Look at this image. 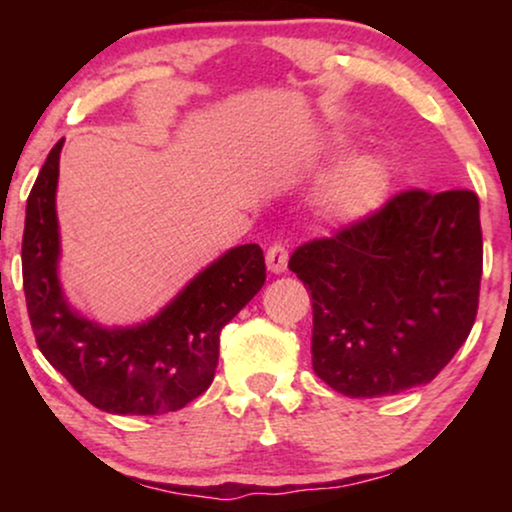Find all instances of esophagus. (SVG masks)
<instances>
[{"instance_id":"34e87169","label":"esophagus","mask_w":512,"mask_h":512,"mask_svg":"<svg viewBox=\"0 0 512 512\" xmlns=\"http://www.w3.org/2000/svg\"><path fill=\"white\" fill-rule=\"evenodd\" d=\"M265 263H268V270L272 275H282V272H286V265H289V251H286L284 244H272L268 249V256H265Z\"/></svg>"}]
</instances>
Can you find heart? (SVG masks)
Here are the masks:
<instances>
[{
  "label": "heart",
  "instance_id": "heart-1",
  "mask_svg": "<svg viewBox=\"0 0 512 512\" xmlns=\"http://www.w3.org/2000/svg\"><path fill=\"white\" fill-rule=\"evenodd\" d=\"M391 188L387 163L375 153L347 160L319 198V212L335 226H359L384 205Z\"/></svg>",
  "mask_w": 512,
  "mask_h": 512
}]
</instances>
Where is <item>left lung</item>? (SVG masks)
I'll return each mask as SVG.
<instances>
[{"mask_svg":"<svg viewBox=\"0 0 512 512\" xmlns=\"http://www.w3.org/2000/svg\"><path fill=\"white\" fill-rule=\"evenodd\" d=\"M312 293V366L349 398L431 382L471 333L482 277L473 191H405L359 226L293 251Z\"/></svg>","mask_w":512,"mask_h":512,"instance_id":"1","label":"left lung"}]
</instances>
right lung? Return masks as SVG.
<instances>
[{
  "instance_id": "1",
  "label": "right lung",
  "mask_w": 512,
  "mask_h": 512,
  "mask_svg": "<svg viewBox=\"0 0 512 512\" xmlns=\"http://www.w3.org/2000/svg\"><path fill=\"white\" fill-rule=\"evenodd\" d=\"M62 144L48 153L25 209L23 289L41 354L88 403L111 415L181 410L214 380L221 328L265 284L263 249H228L142 324L102 326L83 317L60 284L55 193Z\"/></svg>"
}]
</instances>
